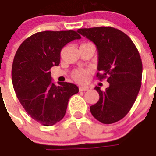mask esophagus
Returning a JSON list of instances; mask_svg holds the SVG:
<instances>
[{
    "label": "esophagus",
    "mask_w": 156,
    "mask_h": 156,
    "mask_svg": "<svg viewBox=\"0 0 156 156\" xmlns=\"http://www.w3.org/2000/svg\"><path fill=\"white\" fill-rule=\"evenodd\" d=\"M87 90H88V87H85V86H80L79 87L80 92H83V91H87Z\"/></svg>",
    "instance_id": "obj_1"
}]
</instances>
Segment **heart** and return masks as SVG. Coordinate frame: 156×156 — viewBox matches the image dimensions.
<instances>
[{
  "mask_svg": "<svg viewBox=\"0 0 156 156\" xmlns=\"http://www.w3.org/2000/svg\"><path fill=\"white\" fill-rule=\"evenodd\" d=\"M89 72H90L89 70L79 68V69H76L73 71L72 74H71V76L78 82L83 83V82H85L88 80Z\"/></svg>",
  "mask_w": 156,
  "mask_h": 156,
  "instance_id": "obj_1",
  "label": "heart"
}]
</instances>
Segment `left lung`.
Returning <instances> with one entry per match:
<instances>
[{"instance_id": "obj_1", "label": "left lung", "mask_w": 156, "mask_h": 156, "mask_svg": "<svg viewBox=\"0 0 156 156\" xmlns=\"http://www.w3.org/2000/svg\"><path fill=\"white\" fill-rule=\"evenodd\" d=\"M78 33L93 42L98 50L99 80L107 78L106 91L95 87L99 99L90 106L92 116L105 124L123 119L134 105L141 85L142 62L127 35L110 26L79 29Z\"/></svg>"}]
</instances>
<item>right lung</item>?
<instances>
[{"mask_svg": "<svg viewBox=\"0 0 156 156\" xmlns=\"http://www.w3.org/2000/svg\"><path fill=\"white\" fill-rule=\"evenodd\" d=\"M77 39L81 36L73 30L39 32L24 40L14 57L12 78L17 97L26 113L46 127L64 118L69 99L78 92L75 84L53 83L50 71L60 64L63 47Z\"/></svg>", "mask_w": 156, "mask_h": 156, "instance_id": "obj_1", "label": "right lung"}]
</instances>
